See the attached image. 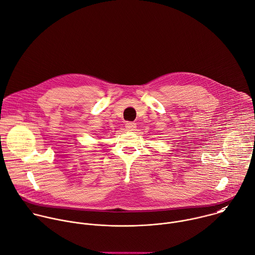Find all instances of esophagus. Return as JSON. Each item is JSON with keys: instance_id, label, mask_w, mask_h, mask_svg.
Segmentation results:
<instances>
[{"instance_id": "esophagus-1", "label": "esophagus", "mask_w": 255, "mask_h": 255, "mask_svg": "<svg viewBox=\"0 0 255 255\" xmlns=\"http://www.w3.org/2000/svg\"><path fill=\"white\" fill-rule=\"evenodd\" d=\"M136 127H137L136 123H134V122H127L125 124V128L127 131H134L136 129Z\"/></svg>"}]
</instances>
